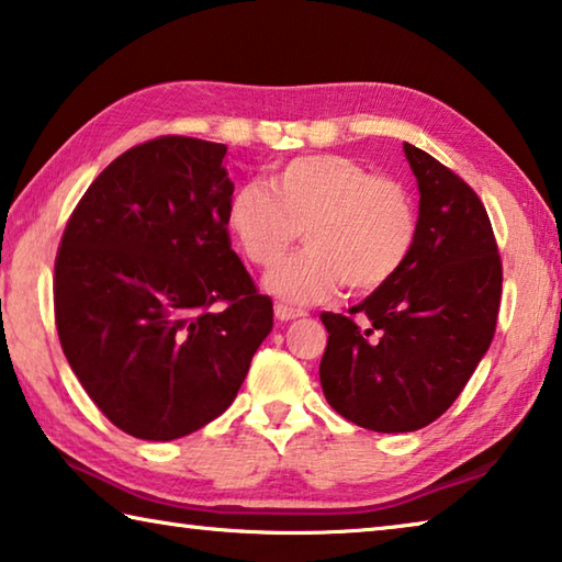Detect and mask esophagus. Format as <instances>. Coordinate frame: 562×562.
<instances>
[{"label":"esophagus","mask_w":562,"mask_h":562,"mask_svg":"<svg viewBox=\"0 0 562 562\" xmlns=\"http://www.w3.org/2000/svg\"><path fill=\"white\" fill-rule=\"evenodd\" d=\"M274 317H278L280 322H292V319L304 317V312L292 310V307H288V304H278V307H274Z\"/></svg>","instance_id":"1"}]
</instances>
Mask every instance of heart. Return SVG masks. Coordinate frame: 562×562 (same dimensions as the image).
I'll list each match as a JSON object with an SVG mask.
<instances>
[{"instance_id":"1","label":"heart","mask_w":562,"mask_h":562,"mask_svg":"<svg viewBox=\"0 0 562 562\" xmlns=\"http://www.w3.org/2000/svg\"><path fill=\"white\" fill-rule=\"evenodd\" d=\"M227 201L225 225L258 268L278 265L304 231L307 250L265 280L290 304L325 302L341 284L374 292L404 268L416 240V207L396 178L369 173L337 154L300 156Z\"/></svg>"}]
</instances>
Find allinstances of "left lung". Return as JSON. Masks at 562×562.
I'll list each match as a JSON object with an SVG mask.
<instances>
[{
	"instance_id": "obj_1",
	"label": "left lung",
	"mask_w": 562,
	"mask_h": 562,
	"mask_svg": "<svg viewBox=\"0 0 562 562\" xmlns=\"http://www.w3.org/2000/svg\"><path fill=\"white\" fill-rule=\"evenodd\" d=\"M404 154L422 195L404 268L349 315H322L329 331L322 392L337 414L379 434L424 429L459 398L491 347L501 307L503 270L486 207L426 150L404 144Z\"/></svg>"
}]
</instances>
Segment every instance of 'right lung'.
Wrapping results in <instances>:
<instances>
[{"instance_id": "1", "label": "right lung", "mask_w": 562, "mask_h": 562, "mask_svg": "<svg viewBox=\"0 0 562 562\" xmlns=\"http://www.w3.org/2000/svg\"><path fill=\"white\" fill-rule=\"evenodd\" d=\"M227 148L160 136L121 154L66 225L54 315L76 379L136 439L173 441L235 402L272 300L231 247Z\"/></svg>"}]
</instances>
